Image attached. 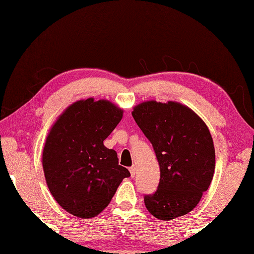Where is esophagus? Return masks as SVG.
I'll use <instances>...</instances> for the list:
<instances>
[{
	"label": "esophagus",
	"instance_id": "esophagus-1",
	"mask_svg": "<svg viewBox=\"0 0 254 254\" xmlns=\"http://www.w3.org/2000/svg\"><path fill=\"white\" fill-rule=\"evenodd\" d=\"M128 170H130V173H131V176H132V177H134V176H135V171H136L135 166H132V167H130V169H128Z\"/></svg>",
	"mask_w": 254,
	"mask_h": 254
}]
</instances>
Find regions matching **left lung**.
I'll return each mask as SVG.
<instances>
[{
  "instance_id": "1",
  "label": "left lung",
  "mask_w": 254,
  "mask_h": 254,
  "mask_svg": "<svg viewBox=\"0 0 254 254\" xmlns=\"http://www.w3.org/2000/svg\"><path fill=\"white\" fill-rule=\"evenodd\" d=\"M132 117L152 143L160 166L158 189L145 195V207L161 221L191 212L214 176L215 148L207 126L174 101L142 102L133 107Z\"/></svg>"
}]
</instances>
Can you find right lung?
Instances as JSON below:
<instances>
[{"label": "right lung", "instance_id": "obj_1", "mask_svg": "<svg viewBox=\"0 0 254 254\" xmlns=\"http://www.w3.org/2000/svg\"><path fill=\"white\" fill-rule=\"evenodd\" d=\"M123 118V110L93 97L72 103L47 135L42 167L55 200L74 216L92 218L110 204L130 173L103 141Z\"/></svg>", "mask_w": 254, "mask_h": 254}]
</instances>
